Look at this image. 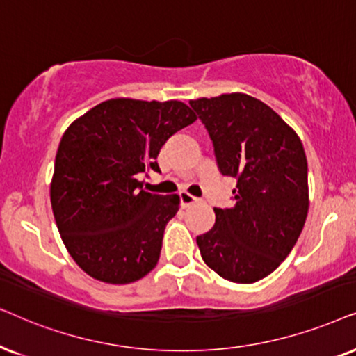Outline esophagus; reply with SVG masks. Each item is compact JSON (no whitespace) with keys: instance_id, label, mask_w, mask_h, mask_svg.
I'll use <instances>...</instances> for the list:
<instances>
[{"instance_id":"obj_1","label":"esophagus","mask_w":356,"mask_h":356,"mask_svg":"<svg viewBox=\"0 0 356 356\" xmlns=\"http://www.w3.org/2000/svg\"><path fill=\"white\" fill-rule=\"evenodd\" d=\"M181 205L186 208V207H191V205H193V203H197L198 202V198L197 197H193V195H191V193H187V192H181Z\"/></svg>"}]
</instances>
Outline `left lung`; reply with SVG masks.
<instances>
[{
    "mask_svg": "<svg viewBox=\"0 0 356 356\" xmlns=\"http://www.w3.org/2000/svg\"><path fill=\"white\" fill-rule=\"evenodd\" d=\"M188 104L210 135L220 172L238 181L234 207L215 208V226L197 236L202 259L225 280H262L295 248L309 208L300 136L248 94Z\"/></svg>",
    "mask_w": 356,
    "mask_h": 356,
    "instance_id": "8db88e82",
    "label": "left lung"
}]
</instances>
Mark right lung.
Listing matches in <instances>:
<instances>
[{
	"label": "right lung",
	"mask_w": 356,
	"mask_h": 356,
	"mask_svg": "<svg viewBox=\"0 0 356 356\" xmlns=\"http://www.w3.org/2000/svg\"><path fill=\"white\" fill-rule=\"evenodd\" d=\"M197 120L181 101L108 99L65 131L50 186L51 210L74 262L112 285L143 278L159 260L179 195L145 192L140 174L161 148Z\"/></svg>",
	"instance_id": "obj_1"
}]
</instances>
